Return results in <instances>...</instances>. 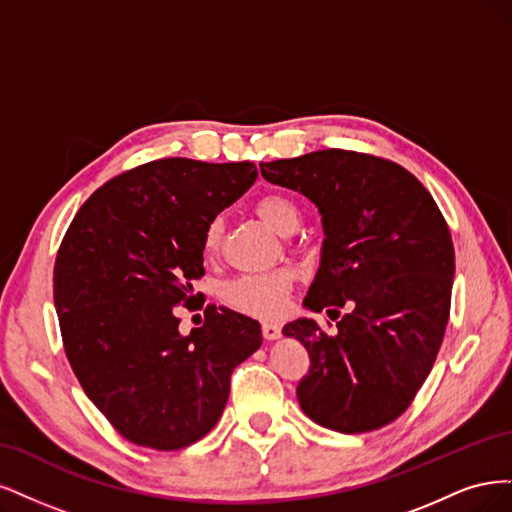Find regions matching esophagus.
<instances>
[{"label":"esophagus","instance_id":"1","mask_svg":"<svg viewBox=\"0 0 512 512\" xmlns=\"http://www.w3.org/2000/svg\"><path fill=\"white\" fill-rule=\"evenodd\" d=\"M261 334L266 340H278L280 338V325L276 323H263L261 325Z\"/></svg>","mask_w":512,"mask_h":512}]
</instances>
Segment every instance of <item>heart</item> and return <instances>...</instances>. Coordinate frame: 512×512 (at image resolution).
I'll return each mask as SVG.
<instances>
[{
  "label": "heart",
  "mask_w": 512,
  "mask_h": 512,
  "mask_svg": "<svg viewBox=\"0 0 512 512\" xmlns=\"http://www.w3.org/2000/svg\"><path fill=\"white\" fill-rule=\"evenodd\" d=\"M255 212L259 219L272 227L276 234L289 236L300 225V208L287 195L270 193L263 195L255 202ZM223 238V221L214 217L208 221L204 229L202 249L206 257H212L219 251ZM293 285V274L285 268L257 272V274H240L232 280H227L221 289V300L242 315L255 319H276L285 312L287 300Z\"/></svg>",
  "instance_id": "b5f03b06"
}]
</instances>
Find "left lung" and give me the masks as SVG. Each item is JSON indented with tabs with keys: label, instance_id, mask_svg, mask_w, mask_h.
Listing matches in <instances>:
<instances>
[{
	"label": "left lung",
	"instance_id": "obj_1",
	"mask_svg": "<svg viewBox=\"0 0 512 512\" xmlns=\"http://www.w3.org/2000/svg\"><path fill=\"white\" fill-rule=\"evenodd\" d=\"M259 168L321 212V266L304 306L351 308L334 336L315 319L283 327L310 357L298 402L334 432L378 430L415 400L442 344L455 274L449 225L430 191L389 159L327 148Z\"/></svg>",
	"mask_w": 512,
	"mask_h": 512
}]
</instances>
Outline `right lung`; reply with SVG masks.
I'll return each instance as SVG.
<instances>
[{"label": "right lung", "mask_w": 512, "mask_h": 512, "mask_svg": "<svg viewBox=\"0 0 512 512\" xmlns=\"http://www.w3.org/2000/svg\"><path fill=\"white\" fill-rule=\"evenodd\" d=\"M251 161L170 157L114 176L82 204L53 276L63 349L87 398L123 438L176 451L223 415L229 378L261 346V325L206 306L178 329L204 276L208 221L251 189Z\"/></svg>", "instance_id": "add662e5"}]
</instances>
